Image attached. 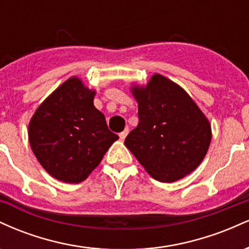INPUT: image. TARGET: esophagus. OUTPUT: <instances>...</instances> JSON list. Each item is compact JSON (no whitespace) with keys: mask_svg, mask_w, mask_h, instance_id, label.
Returning <instances> with one entry per match:
<instances>
[{"mask_svg":"<svg viewBox=\"0 0 249 249\" xmlns=\"http://www.w3.org/2000/svg\"><path fill=\"white\" fill-rule=\"evenodd\" d=\"M127 134H128V128L126 127V128H125L124 131H123V132L119 133V138H121L122 141H124V139L126 138V136H127Z\"/></svg>","mask_w":249,"mask_h":249,"instance_id":"esophagus-1","label":"esophagus"}]
</instances>
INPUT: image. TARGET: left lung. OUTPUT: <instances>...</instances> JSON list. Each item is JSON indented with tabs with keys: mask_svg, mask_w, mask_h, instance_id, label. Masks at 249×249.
Here are the masks:
<instances>
[{
	"mask_svg": "<svg viewBox=\"0 0 249 249\" xmlns=\"http://www.w3.org/2000/svg\"><path fill=\"white\" fill-rule=\"evenodd\" d=\"M139 123L125 146L145 171L161 182L193 172L206 156L212 139L207 117L180 85L154 73L146 85L133 84Z\"/></svg>",
	"mask_w": 249,
	"mask_h": 249,
	"instance_id": "1",
	"label": "left lung"
}]
</instances>
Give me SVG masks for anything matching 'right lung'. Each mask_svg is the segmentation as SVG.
Listing matches in <instances>:
<instances>
[{"label":"right lung","instance_id":"1","mask_svg":"<svg viewBox=\"0 0 249 249\" xmlns=\"http://www.w3.org/2000/svg\"><path fill=\"white\" fill-rule=\"evenodd\" d=\"M96 91L72 76L51 92L31 117L28 136L42 167L63 182L90 176L119 138L93 105Z\"/></svg>","mask_w":249,"mask_h":249}]
</instances>
